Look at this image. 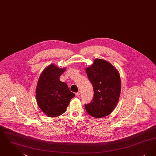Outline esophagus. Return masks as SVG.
Here are the masks:
<instances>
[{
    "label": "esophagus",
    "mask_w": 156,
    "mask_h": 156,
    "mask_svg": "<svg viewBox=\"0 0 156 156\" xmlns=\"http://www.w3.org/2000/svg\"><path fill=\"white\" fill-rule=\"evenodd\" d=\"M80 94H81V92H80V91H78L77 93L75 94V95H76V97H78V96L80 95Z\"/></svg>",
    "instance_id": "1"
}]
</instances>
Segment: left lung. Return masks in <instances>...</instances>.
<instances>
[{"label": "left lung", "instance_id": "8db88e82", "mask_svg": "<svg viewBox=\"0 0 156 156\" xmlns=\"http://www.w3.org/2000/svg\"><path fill=\"white\" fill-rule=\"evenodd\" d=\"M85 71L92 83L94 97L85 105L87 112L94 118H101L111 114L119 101L121 81L118 69L110 62L96 58Z\"/></svg>", "mask_w": 156, "mask_h": 156}]
</instances>
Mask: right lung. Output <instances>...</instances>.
I'll return each instance as SVG.
<instances>
[{
	"mask_svg": "<svg viewBox=\"0 0 156 156\" xmlns=\"http://www.w3.org/2000/svg\"><path fill=\"white\" fill-rule=\"evenodd\" d=\"M66 68L50 64L40 75L36 89V101L41 111L47 116L54 118L63 114L75 97L67 84L59 80Z\"/></svg>",
	"mask_w": 156,
	"mask_h": 156,
	"instance_id": "1",
	"label": "right lung"
}]
</instances>
